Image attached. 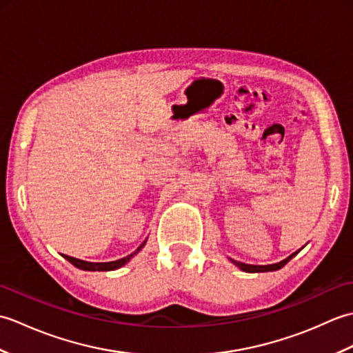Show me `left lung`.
I'll return each mask as SVG.
<instances>
[{
    "label": "left lung",
    "mask_w": 353,
    "mask_h": 353,
    "mask_svg": "<svg viewBox=\"0 0 353 353\" xmlns=\"http://www.w3.org/2000/svg\"><path fill=\"white\" fill-rule=\"evenodd\" d=\"M296 254H297V252L290 254L287 259H283L281 262H276V264H270V265H250V264H244V262H238V261H234V259H230V261L234 262L236 267L241 268L243 272H247V273H264V272H274V270L282 268L285 264H287V262H290L292 258H294Z\"/></svg>",
    "instance_id": "8db88e82"
}]
</instances>
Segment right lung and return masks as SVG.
<instances>
[{
  "instance_id": "obj_1",
  "label": "right lung",
  "mask_w": 353,
  "mask_h": 353,
  "mask_svg": "<svg viewBox=\"0 0 353 353\" xmlns=\"http://www.w3.org/2000/svg\"><path fill=\"white\" fill-rule=\"evenodd\" d=\"M145 241H147V239H145ZM145 241L142 243L132 254H129V256L117 259V261H112V262H88V261H81V259H77V258L68 256V254H63V258L68 259L74 267H77L80 270H85V272H110V270H117L119 267H123L124 264H127V262H129L133 258V254H137L142 249V247L145 245Z\"/></svg>"
}]
</instances>
